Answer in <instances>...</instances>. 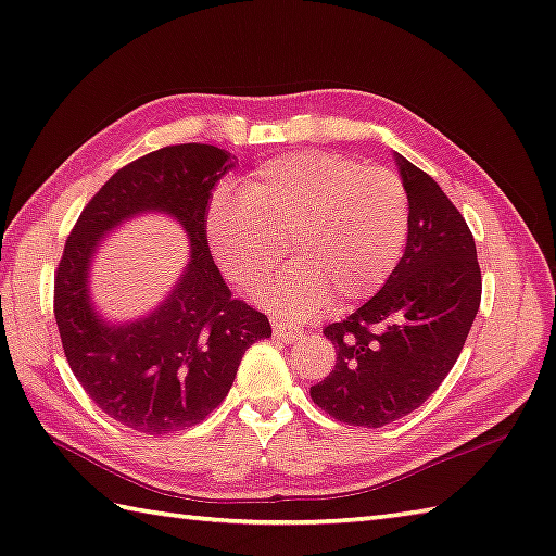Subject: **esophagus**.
<instances>
[{"instance_id": "esophagus-1", "label": "esophagus", "mask_w": 556, "mask_h": 556, "mask_svg": "<svg viewBox=\"0 0 556 556\" xmlns=\"http://www.w3.org/2000/svg\"><path fill=\"white\" fill-rule=\"evenodd\" d=\"M270 327H274V337L278 339V341H286V343H292L295 339H300V329L295 327V324H290V321H286V319H278V317H274L270 319Z\"/></svg>"}]
</instances>
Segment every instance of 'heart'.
Segmentation results:
<instances>
[{"instance_id":"obj_1","label":"heart","mask_w":556,"mask_h":556,"mask_svg":"<svg viewBox=\"0 0 556 556\" xmlns=\"http://www.w3.org/2000/svg\"><path fill=\"white\" fill-rule=\"evenodd\" d=\"M408 235L404 184L384 166L331 152L282 154L247 176L239 195L219 193L207 237L227 276L242 288L268 278L286 242L295 261L264 298L288 317L375 295L400 264Z\"/></svg>"}]
</instances>
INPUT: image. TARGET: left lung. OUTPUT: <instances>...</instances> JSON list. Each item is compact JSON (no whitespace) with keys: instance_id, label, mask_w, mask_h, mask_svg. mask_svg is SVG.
<instances>
[{"instance_id":"left-lung-1","label":"left lung","mask_w":556,"mask_h":556,"mask_svg":"<svg viewBox=\"0 0 556 556\" xmlns=\"http://www.w3.org/2000/svg\"><path fill=\"white\" fill-rule=\"evenodd\" d=\"M408 198L400 264L375 298L324 329L337 365L309 390L341 424L380 428L412 414L453 370L481 302L465 217L431 176L396 154Z\"/></svg>"}]
</instances>
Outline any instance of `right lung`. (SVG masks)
<instances>
[{"label":"right lung","instance_id":"obj_1","mask_svg":"<svg viewBox=\"0 0 556 556\" xmlns=\"http://www.w3.org/2000/svg\"><path fill=\"white\" fill-rule=\"evenodd\" d=\"M232 160L213 144H169L115 172L84 205L55 270V321L72 372L103 414L132 431L166 435L223 404L251 343L270 324L232 298L207 247V201ZM144 210L181 222L192 261L169 301L140 323L111 328L90 309L88 261L111 226Z\"/></svg>","mask_w":556,"mask_h":556}]
</instances>
